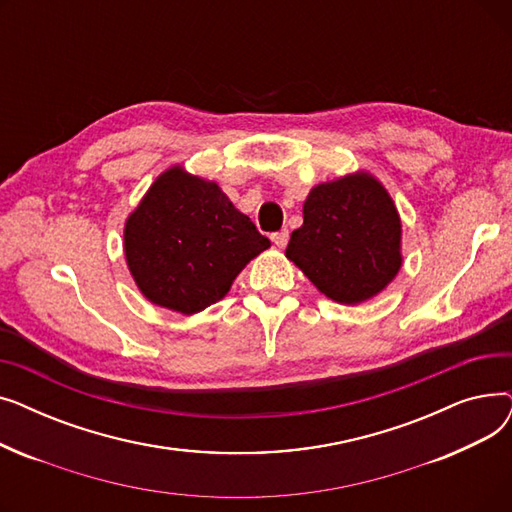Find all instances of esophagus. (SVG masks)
<instances>
[{
	"label": "esophagus",
	"instance_id": "34e87169",
	"mask_svg": "<svg viewBox=\"0 0 512 512\" xmlns=\"http://www.w3.org/2000/svg\"><path fill=\"white\" fill-rule=\"evenodd\" d=\"M288 238H290V232H288L286 228H282L280 232H274V234H272V240L276 242V247H280V249L288 245Z\"/></svg>",
	"mask_w": 512,
	"mask_h": 512
}]
</instances>
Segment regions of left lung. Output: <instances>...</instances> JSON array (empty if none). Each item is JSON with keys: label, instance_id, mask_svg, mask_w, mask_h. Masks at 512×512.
I'll return each mask as SVG.
<instances>
[{"label": "left lung", "instance_id": "8db88e82", "mask_svg": "<svg viewBox=\"0 0 512 512\" xmlns=\"http://www.w3.org/2000/svg\"><path fill=\"white\" fill-rule=\"evenodd\" d=\"M286 257L332 301L363 303L400 270V220L386 188L359 172L317 184Z\"/></svg>", "mask_w": 512, "mask_h": 512}]
</instances>
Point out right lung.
I'll return each mask as SVG.
<instances>
[{
	"label": "right lung",
	"instance_id": "obj_1",
	"mask_svg": "<svg viewBox=\"0 0 512 512\" xmlns=\"http://www.w3.org/2000/svg\"><path fill=\"white\" fill-rule=\"evenodd\" d=\"M270 238L215 182L172 168L161 174L124 230L128 270L145 297L193 315L226 297Z\"/></svg>",
	"mask_w": 512,
	"mask_h": 512
}]
</instances>
